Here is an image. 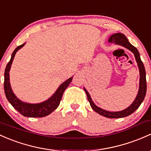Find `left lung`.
<instances>
[{"instance_id": "1", "label": "left lung", "mask_w": 151, "mask_h": 151, "mask_svg": "<svg viewBox=\"0 0 151 151\" xmlns=\"http://www.w3.org/2000/svg\"><path fill=\"white\" fill-rule=\"evenodd\" d=\"M109 42H111V43H115L116 45H119L121 46H123L130 51L134 53V57H135V60L137 63V66H138L139 71V86L138 93H137V97H136L135 100L134 102L132 103L128 108H127L124 110L121 111H116V112H111L108 111L104 110V109H101V108L98 107L96 104L93 103L92 101L91 97L88 92L84 88L85 93H86L87 97H88V101L90 102V106H91L92 109L96 111L97 113L101 114V115L107 117V118L111 119H115V118H122V117L127 116L132 114L134 111H135L142 102L143 101L144 98L145 97L146 94V90H147V84H146V77H145V66H144L143 63L142 62L140 59V56H139V53L137 50V49L135 47L133 46L131 43L128 41L127 38L126 36L122 33H115V34L112 35L109 39Z\"/></svg>"}]
</instances>
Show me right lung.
I'll use <instances>...</instances> for the list:
<instances>
[{"label":"right lung","mask_w":151,"mask_h":151,"mask_svg":"<svg viewBox=\"0 0 151 151\" xmlns=\"http://www.w3.org/2000/svg\"><path fill=\"white\" fill-rule=\"evenodd\" d=\"M25 43L19 45L14 50L12 58L10 61L6 65V69L4 72V91L6 94V98L8 99L9 102L12 105L13 107L18 111L22 115L24 116L27 117H43L50 114V113L55 110L59 106L60 101H61V98H62L63 93L66 88L71 83L73 77L68 79L67 80L63 82L59 87L58 90L55 91V93L50 97L49 99L44 102L40 103V104H31L24 103L21 100L19 99L17 96H15L12 91V89L11 88L10 82H9V71H10L11 66H12L13 60H14V56H15L16 53L22 48L24 45Z\"/></svg>","instance_id":"1"}]
</instances>
